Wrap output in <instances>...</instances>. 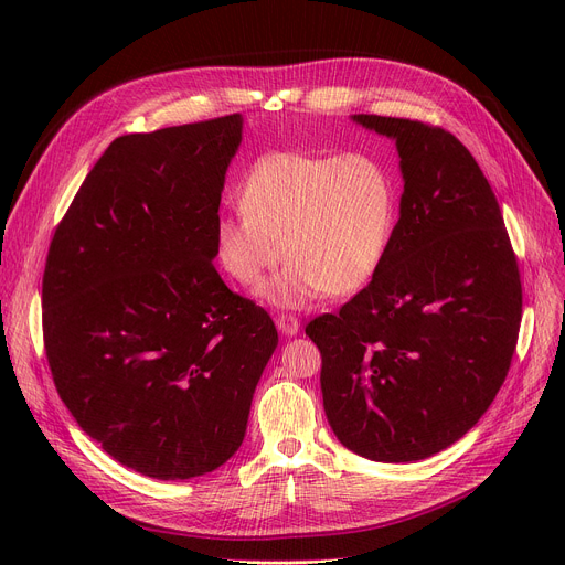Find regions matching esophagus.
Wrapping results in <instances>:
<instances>
[{"label": "esophagus", "mask_w": 565, "mask_h": 565, "mask_svg": "<svg viewBox=\"0 0 565 565\" xmlns=\"http://www.w3.org/2000/svg\"><path fill=\"white\" fill-rule=\"evenodd\" d=\"M275 322H277L279 332L286 334V337H295V334L300 332V322H298V318H295L292 313H279V316L275 318Z\"/></svg>", "instance_id": "1"}]
</instances>
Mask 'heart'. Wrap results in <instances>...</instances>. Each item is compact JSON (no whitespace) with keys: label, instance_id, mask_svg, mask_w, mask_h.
Here are the masks:
<instances>
[{"label":"heart","instance_id":"obj_1","mask_svg":"<svg viewBox=\"0 0 565 565\" xmlns=\"http://www.w3.org/2000/svg\"><path fill=\"white\" fill-rule=\"evenodd\" d=\"M241 211L215 222L222 270L254 288L286 256L265 295L279 307H305L328 290L360 292L387 256L396 222L390 171L366 153L263 156L237 190Z\"/></svg>","mask_w":565,"mask_h":565}]
</instances>
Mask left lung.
I'll return each mask as SVG.
<instances>
[{
  "label": "left lung",
  "instance_id": "obj_1",
  "mask_svg": "<svg viewBox=\"0 0 565 565\" xmlns=\"http://www.w3.org/2000/svg\"><path fill=\"white\" fill-rule=\"evenodd\" d=\"M354 121L396 139L401 217L371 284L305 332L343 447L377 462L424 460L477 424L509 375L518 258L488 178L449 130L377 114Z\"/></svg>",
  "mask_w": 565,
  "mask_h": 565
}]
</instances>
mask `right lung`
<instances>
[{"instance_id": "obj_1", "label": "right lung", "mask_w": 565, "mask_h": 565, "mask_svg": "<svg viewBox=\"0 0 565 565\" xmlns=\"http://www.w3.org/2000/svg\"><path fill=\"white\" fill-rule=\"evenodd\" d=\"M241 132L231 114L114 139L45 258L58 396L114 460L160 481L201 477L237 451L279 341L270 313L213 265Z\"/></svg>"}]
</instances>
